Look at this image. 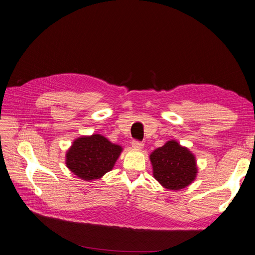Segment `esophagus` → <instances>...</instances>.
<instances>
[{
  "label": "esophagus",
  "instance_id": "obj_1",
  "mask_svg": "<svg viewBox=\"0 0 255 255\" xmlns=\"http://www.w3.org/2000/svg\"><path fill=\"white\" fill-rule=\"evenodd\" d=\"M131 147L134 148V149H142L144 147V144L142 142H139V141H132Z\"/></svg>",
  "mask_w": 255,
  "mask_h": 255
}]
</instances>
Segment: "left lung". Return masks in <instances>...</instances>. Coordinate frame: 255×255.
Segmentation results:
<instances>
[{
	"mask_svg": "<svg viewBox=\"0 0 255 255\" xmlns=\"http://www.w3.org/2000/svg\"><path fill=\"white\" fill-rule=\"evenodd\" d=\"M153 177L164 188L180 190L190 185L198 175L194 154L185 146L170 140L149 155Z\"/></svg>",
	"mask_w": 255,
	"mask_h": 255,
	"instance_id": "left-lung-1",
	"label": "left lung"
}]
</instances>
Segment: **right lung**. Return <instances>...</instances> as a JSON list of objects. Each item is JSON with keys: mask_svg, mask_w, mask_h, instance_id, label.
<instances>
[{"mask_svg": "<svg viewBox=\"0 0 255 255\" xmlns=\"http://www.w3.org/2000/svg\"><path fill=\"white\" fill-rule=\"evenodd\" d=\"M123 147L100 133L75 139L66 152V166L81 180L94 181L111 171Z\"/></svg>", "mask_w": 255, "mask_h": 255, "instance_id": "obj_1", "label": "right lung"}]
</instances>
